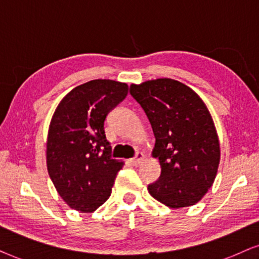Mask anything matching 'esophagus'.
Segmentation results:
<instances>
[{
	"instance_id": "obj_1",
	"label": "esophagus",
	"mask_w": 259,
	"mask_h": 259,
	"mask_svg": "<svg viewBox=\"0 0 259 259\" xmlns=\"http://www.w3.org/2000/svg\"><path fill=\"white\" fill-rule=\"evenodd\" d=\"M143 158H144V156H143L142 153H137L136 156L134 157V158H132V160H130V163L134 164V165H139V164L142 163Z\"/></svg>"
}]
</instances>
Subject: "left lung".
Instances as JSON below:
<instances>
[{"instance_id":"1","label":"left lung","mask_w":259,"mask_h":259,"mask_svg":"<svg viewBox=\"0 0 259 259\" xmlns=\"http://www.w3.org/2000/svg\"><path fill=\"white\" fill-rule=\"evenodd\" d=\"M153 127L161 175L148 186L150 195L170 208L188 207L214 182L219 140L207 106L191 88L169 78L130 86Z\"/></svg>"}]
</instances>
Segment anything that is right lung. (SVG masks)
I'll list each match as a JSON object with an SVG mask.
<instances>
[{"mask_svg": "<svg viewBox=\"0 0 259 259\" xmlns=\"http://www.w3.org/2000/svg\"><path fill=\"white\" fill-rule=\"evenodd\" d=\"M127 89L125 82L96 79L74 88L55 109L47 137V170L71 208L94 212L111 194L123 162L111 157L104 122Z\"/></svg>", "mask_w": 259, "mask_h": 259, "instance_id": "1", "label": "right lung"}]
</instances>
